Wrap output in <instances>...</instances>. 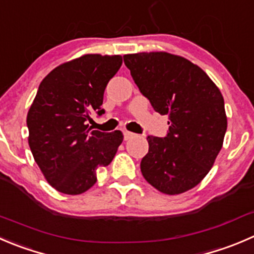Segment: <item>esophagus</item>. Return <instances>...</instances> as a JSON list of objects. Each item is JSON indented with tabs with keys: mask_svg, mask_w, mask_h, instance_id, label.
<instances>
[{
	"mask_svg": "<svg viewBox=\"0 0 254 254\" xmlns=\"http://www.w3.org/2000/svg\"><path fill=\"white\" fill-rule=\"evenodd\" d=\"M135 134H132V132L130 131H124V140H130L132 136H134Z\"/></svg>",
	"mask_w": 254,
	"mask_h": 254,
	"instance_id": "1",
	"label": "esophagus"
}]
</instances>
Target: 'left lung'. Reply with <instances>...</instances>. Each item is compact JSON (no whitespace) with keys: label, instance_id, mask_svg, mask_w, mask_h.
I'll return each mask as SVG.
<instances>
[{"label":"left lung","instance_id":"obj_1","mask_svg":"<svg viewBox=\"0 0 254 254\" xmlns=\"http://www.w3.org/2000/svg\"><path fill=\"white\" fill-rule=\"evenodd\" d=\"M124 63L155 112L170 119L166 136H147L142 176L166 195L189 191L222 149L227 117L220 89L198 65L166 52L125 54Z\"/></svg>","mask_w":254,"mask_h":254}]
</instances>
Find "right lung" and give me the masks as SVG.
<instances>
[{
  "mask_svg": "<svg viewBox=\"0 0 254 254\" xmlns=\"http://www.w3.org/2000/svg\"><path fill=\"white\" fill-rule=\"evenodd\" d=\"M122 56L85 54L54 68L41 82L27 114L28 144L52 187L79 195L97 182V169L114 159L123 134L90 131V114H104V90Z\"/></svg>",
  "mask_w": 254,
  "mask_h": 254,
  "instance_id": "right-lung-1",
  "label": "right lung"
}]
</instances>
